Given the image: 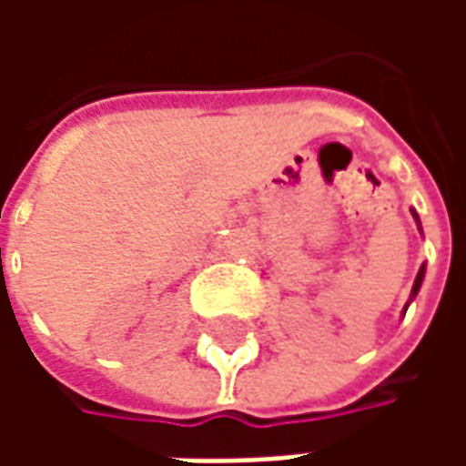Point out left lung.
Instances as JSON below:
<instances>
[{"label": "left lung", "instance_id": "1", "mask_svg": "<svg viewBox=\"0 0 466 466\" xmlns=\"http://www.w3.org/2000/svg\"><path fill=\"white\" fill-rule=\"evenodd\" d=\"M411 217H414V222H417V227H420V232H421V222H420V217H417V212H414V209H411ZM424 272H427V267H424V264H421V267H420V272H417V279H414V284H411L410 302L404 304V309H401V312H407V307H410V304L414 302V297H417V294H420L421 282H424Z\"/></svg>", "mask_w": 466, "mask_h": 466}]
</instances>
